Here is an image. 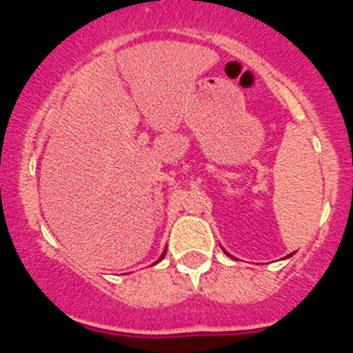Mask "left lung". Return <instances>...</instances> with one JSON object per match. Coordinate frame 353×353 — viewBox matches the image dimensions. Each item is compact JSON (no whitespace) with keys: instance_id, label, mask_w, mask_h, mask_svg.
Segmentation results:
<instances>
[{"instance_id":"obj_1","label":"left lung","mask_w":353,"mask_h":353,"mask_svg":"<svg viewBox=\"0 0 353 353\" xmlns=\"http://www.w3.org/2000/svg\"><path fill=\"white\" fill-rule=\"evenodd\" d=\"M225 254H228V252H225ZM229 255V254H228ZM290 255H292V254H290ZM290 255H287V257H290Z\"/></svg>"}]
</instances>
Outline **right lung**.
<instances>
[{"mask_svg":"<svg viewBox=\"0 0 353 353\" xmlns=\"http://www.w3.org/2000/svg\"><path fill=\"white\" fill-rule=\"evenodd\" d=\"M164 255H165V252H163V255H161V259H164ZM161 259H159V261H161ZM159 261H157V262H159Z\"/></svg>","mask_w":353,"mask_h":353,"instance_id":"right-lung-1","label":"right lung"}]
</instances>
